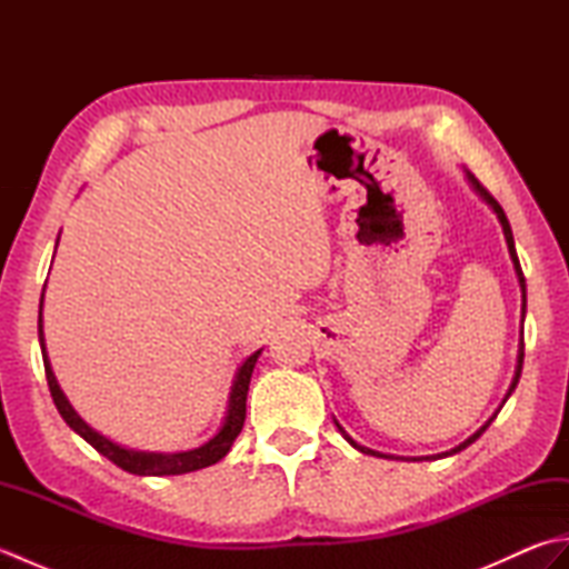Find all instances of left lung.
<instances>
[{"label":"left lung","mask_w":569,"mask_h":569,"mask_svg":"<svg viewBox=\"0 0 569 569\" xmlns=\"http://www.w3.org/2000/svg\"><path fill=\"white\" fill-rule=\"evenodd\" d=\"M465 178H467V183L471 186V190L477 192V196L485 200L489 208L493 210V214H497V220L501 222V229H503V237H506V247H509V257H511V261H513V271H516V278H518V286H521V325H523V318H526V278H523V271H521V263H518V253H516V244H513V232H511V224H509V220H506V214H503V210H501V204L493 200L489 192H487V188L479 183V180L471 176L467 168H465ZM521 369H523V328H521V345H518V359H516V371H513V379H511V386H509V391H506V396H503V401H501V406L497 408V413H493L485 426H481L475 435H469V438L465 440V442H459L457 447H452V450H447V452H440V455H432V457H410V459H440V457H450V455H457V452H462L465 447H469L471 442H475L481 432H485L489 426H491V420L499 416V410L503 408V403L509 401V396L516 391V386H518V379H521ZM335 426H337V430L342 432V438L355 447V450H359V452H365V455H373V457H383V459H393V455H383V452H377V450H369V447H365V445H359L357 440H352L347 435V430L340 426V422L335 420Z\"/></svg>","instance_id":"8db88e82"}]
</instances>
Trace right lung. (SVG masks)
Wrapping results in <instances>:
<instances>
[{"label":"right lung","instance_id":"add662e5","mask_svg":"<svg viewBox=\"0 0 569 569\" xmlns=\"http://www.w3.org/2000/svg\"><path fill=\"white\" fill-rule=\"evenodd\" d=\"M60 239V234H58ZM58 247V241H56ZM56 257V253H53ZM46 293V286H43ZM43 293H41V303H39V345H41V355H43V367H46V379H48V389H51L53 403L58 408V413L63 416L68 426L76 430L84 442H90L94 450L104 455L110 462L117 467H122L129 475H139V477H168V475H188V471L204 469L210 465H217L220 459L229 452V447L237 440V435L244 428V418H247V393H249V381H251V371L257 367V359L261 355V349L249 355L244 361H241L232 389H229V401H227V413L222 418V426L217 430L208 442H202L200 447H192V450L186 452H143V450H131V447L117 445L114 440L107 438V435L98 432L92 426H88L78 410L70 406L68 396L63 389L58 386L56 373L51 369V359H48L46 352V337H43Z\"/></svg>","mask_w":569,"mask_h":569}]
</instances>
